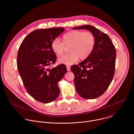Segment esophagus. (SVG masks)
I'll return each mask as SVG.
<instances>
[{"instance_id": "esophagus-1", "label": "esophagus", "mask_w": 134, "mask_h": 134, "mask_svg": "<svg viewBox=\"0 0 134 134\" xmlns=\"http://www.w3.org/2000/svg\"><path fill=\"white\" fill-rule=\"evenodd\" d=\"M66 67H67V71H69L70 70V67L69 66H67Z\"/></svg>"}]
</instances>
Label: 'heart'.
Wrapping results in <instances>:
<instances>
[{
	"label": "heart",
	"mask_w": 134,
	"mask_h": 134,
	"mask_svg": "<svg viewBox=\"0 0 134 134\" xmlns=\"http://www.w3.org/2000/svg\"><path fill=\"white\" fill-rule=\"evenodd\" d=\"M63 42L59 39H54L51 43V48L57 55L64 53L65 46H69V53L64 54L58 59L63 64L69 65L78 59L87 58L92 52L95 45L94 35L90 32L73 30L65 34L63 36Z\"/></svg>",
	"instance_id": "1"
}]
</instances>
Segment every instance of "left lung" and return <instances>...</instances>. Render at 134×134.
I'll use <instances>...</instances> for the list:
<instances>
[{"mask_svg":"<svg viewBox=\"0 0 134 134\" xmlns=\"http://www.w3.org/2000/svg\"><path fill=\"white\" fill-rule=\"evenodd\" d=\"M73 29L89 30L94 35L95 45L91 54L70 69L75 75L74 84L80 96L94 99L109 87L115 71L116 51L109 36L95 27L85 25Z\"/></svg>","mask_w":134,"mask_h":134,"instance_id":"obj_1","label":"left lung"}]
</instances>
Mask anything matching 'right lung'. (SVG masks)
Returning <instances> with one entry per match:
<instances>
[{
  "label": "right lung",
  "instance_id": "add662e5",
  "mask_svg": "<svg viewBox=\"0 0 134 134\" xmlns=\"http://www.w3.org/2000/svg\"><path fill=\"white\" fill-rule=\"evenodd\" d=\"M65 30H36L25 37L18 49L17 67L23 84L31 96L42 103H50L58 97V83L67 71L64 64L49 67L57 59L51 43Z\"/></svg>",
  "mask_w": 134,
  "mask_h": 134
}]
</instances>
